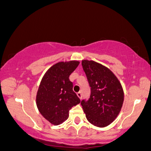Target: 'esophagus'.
Here are the masks:
<instances>
[{"label":"esophagus","mask_w":151,"mask_h":151,"mask_svg":"<svg viewBox=\"0 0 151 151\" xmlns=\"http://www.w3.org/2000/svg\"><path fill=\"white\" fill-rule=\"evenodd\" d=\"M77 95L78 97L80 99H81V97H82V95H81V91H79V92H78V93H77Z\"/></svg>","instance_id":"34e87169"}]
</instances>
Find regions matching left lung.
Here are the masks:
<instances>
[{"label":"left lung","instance_id":"1","mask_svg":"<svg viewBox=\"0 0 151 151\" xmlns=\"http://www.w3.org/2000/svg\"><path fill=\"white\" fill-rule=\"evenodd\" d=\"M81 65L91 87L89 100L81 102L82 109L89 123L106 127L116 119L122 108V86L115 74L101 64L84 60Z\"/></svg>","mask_w":151,"mask_h":151}]
</instances>
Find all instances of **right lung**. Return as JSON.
<instances>
[{
    "mask_svg": "<svg viewBox=\"0 0 151 151\" xmlns=\"http://www.w3.org/2000/svg\"><path fill=\"white\" fill-rule=\"evenodd\" d=\"M79 64L75 60L58 62L47 71L41 80L36 104L42 116L53 125H59L67 120L69 111L80 103L70 80V75Z\"/></svg>",
    "mask_w": 151,
    "mask_h": 151,
    "instance_id": "right-lung-1",
    "label": "right lung"
}]
</instances>
